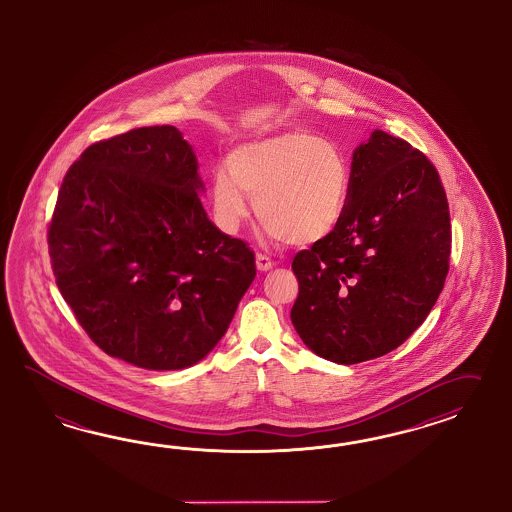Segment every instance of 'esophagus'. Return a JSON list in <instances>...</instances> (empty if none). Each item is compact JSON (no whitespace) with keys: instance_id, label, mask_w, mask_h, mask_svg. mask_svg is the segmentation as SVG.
<instances>
[{"instance_id":"34e87169","label":"esophagus","mask_w":512,"mask_h":512,"mask_svg":"<svg viewBox=\"0 0 512 512\" xmlns=\"http://www.w3.org/2000/svg\"><path fill=\"white\" fill-rule=\"evenodd\" d=\"M257 268H259L261 272H268V270L274 268V261H272L270 257H266L264 253H257Z\"/></svg>"}]
</instances>
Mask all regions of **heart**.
I'll return each mask as SVG.
<instances>
[{"label":"heart","mask_w":512,"mask_h":512,"mask_svg":"<svg viewBox=\"0 0 512 512\" xmlns=\"http://www.w3.org/2000/svg\"><path fill=\"white\" fill-rule=\"evenodd\" d=\"M350 171L333 143L304 130H289L238 147L229 169L212 180L214 208L225 229H236L248 216V195L257 216L277 238L313 244L343 218Z\"/></svg>","instance_id":"heart-1"}]
</instances>
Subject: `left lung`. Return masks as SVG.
Segmentation results:
<instances>
[{
	"instance_id": "obj_1",
	"label": "left lung",
	"mask_w": 512,
	"mask_h": 512,
	"mask_svg": "<svg viewBox=\"0 0 512 512\" xmlns=\"http://www.w3.org/2000/svg\"><path fill=\"white\" fill-rule=\"evenodd\" d=\"M449 255V203L436 167L408 141L374 130L352 156L339 225L292 261V324L324 360L380 358L429 317Z\"/></svg>"
}]
</instances>
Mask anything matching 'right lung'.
Instances as JSON below:
<instances>
[{"label": "right lung", "mask_w": 512, "mask_h": 512, "mask_svg": "<svg viewBox=\"0 0 512 512\" xmlns=\"http://www.w3.org/2000/svg\"><path fill=\"white\" fill-rule=\"evenodd\" d=\"M175 126L89 145L48 225L57 287L91 341L151 371L192 367L218 345L255 279V255L218 231Z\"/></svg>", "instance_id": "add662e5"}]
</instances>
